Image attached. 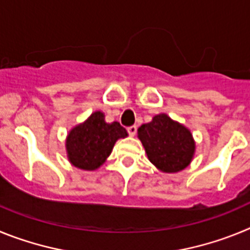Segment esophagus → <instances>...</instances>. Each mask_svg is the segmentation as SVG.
<instances>
[{
    "label": "esophagus",
    "mask_w": 250,
    "mask_h": 250,
    "mask_svg": "<svg viewBox=\"0 0 250 250\" xmlns=\"http://www.w3.org/2000/svg\"><path fill=\"white\" fill-rule=\"evenodd\" d=\"M136 130H138V127L135 126V125H132V126H129L127 127V132H129L130 136H134L136 134Z\"/></svg>",
    "instance_id": "34e87169"
}]
</instances>
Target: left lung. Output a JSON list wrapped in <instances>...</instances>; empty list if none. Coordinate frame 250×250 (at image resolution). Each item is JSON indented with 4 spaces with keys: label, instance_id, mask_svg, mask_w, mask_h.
Segmentation results:
<instances>
[{
    "label": "left lung",
    "instance_id": "left-lung-1",
    "mask_svg": "<svg viewBox=\"0 0 250 250\" xmlns=\"http://www.w3.org/2000/svg\"><path fill=\"white\" fill-rule=\"evenodd\" d=\"M138 138L152 164L164 173H178L190 164L195 141L190 130L174 121L167 114H159L152 121L141 125Z\"/></svg>",
    "mask_w": 250,
    "mask_h": 250
}]
</instances>
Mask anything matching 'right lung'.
<instances>
[{"label":"right lung","instance_id":"1","mask_svg":"<svg viewBox=\"0 0 250 250\" xmlns=\"http://www.w3.org/2000/svg\"><path fill=\"white\" fill-rule=\"evenodd\" d=\"M126 136V130L118 121L107 124L103 112H92L87 120L68 132L66 139L68 161L79 169H98L111 154L115 143Z\"/></svg>","mask_w":250,"mask_h":250}]
</instances>
